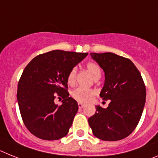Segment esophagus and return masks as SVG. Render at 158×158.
<instances>
[{"instance_id": "esophagus-1", "label": "esophagus", "mask_w": 158, "mask_h": 158, "mask_svg": "<svg viewBox=\"0 0 158 158\" xmlns=\"http://www.w3.org/2000/svg\"><path fill=\"white\" fill-rule=\"evenodd\" d=\"M78 106H79V108H83L84 107V104H82V103H78Z\"/></svg>"}]
</instances>
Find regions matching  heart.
I'll return each mask as SVG.
<instances>
[{
	"mask_svg": "<svg viewBox=\"0 0 158 158\" xmlns=\"http://www.w3.org/2000/svg\"><path fill=\"white\" fill-rule=\"evenodd\" d=\"M87 71H89L91 75L93 77V79H96L98 77H100L101 75V70L99 68L96 63H88L86 66ZM76 68L71 69V71L69 72L68 76H67V83L69 84H73L75 81V77H76ZM95 91L92 89H87L84 87H78L72 92V97L77 101L79 102H87L89 101L91 98L95 95Z\"/></svg>",
	"mask_w": 158,
	"mask_h": 158,
	"instance_id": "1",
	"label": "heart"
}]
</instances>
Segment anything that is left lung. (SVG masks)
Instances as JSON below:
<instances>
[{
    "label": "left lung",
    "instance_id": "left-lung-1",
    "mask_svg": "<svg viewBox=\"0 0 158 158\" xmlns=\"http://www.w3.org/2000/svg\"><path fill=\"white\" fill-rule=\"evenodd\" d=\"M90 54L105 75L99 95L110 103L107 108L95 106L89 125L100 140H122L133 132L142 115L146 98L142 77L130 59L111 52Z\"/></svg>",
    "mask_w": 158,
    "mask_h": 158
}]
</instances>
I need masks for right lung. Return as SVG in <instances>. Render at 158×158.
I'll return each mask as SVG.
<instances>
[{
	"label": "right lung",
	"instance_id": "1",
	"mask_svg": "<svg viewBox=\"0 0 158 158\" xmlns=\"http://www.w3.org/2000/svg\"><path fill=\"white\" fill-rule=\"evenodd\" d=\"M87 53L55 50L39 54L24 69L18 103L24 124L38 138L59 140L68 133L79 106L67 92V76ZM64 99L54 103L56 94Z\"/></svg>",
	"mask_w": 158,
	"mask_h": 158
}]
</instances>
